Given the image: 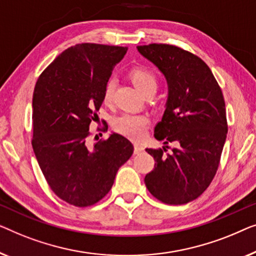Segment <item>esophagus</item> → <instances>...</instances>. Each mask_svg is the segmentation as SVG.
I'll return each instance as SVG.
<instances>
[{"mask_svg": "<svg viewBox=\"0 0 256 256\" xmlns=\"http://www.w3.org/2000/svg\"><path fill=\"white\" fill-rule=\"evenodd\" d=\"M144 150V147L139 144H134V154H140Z\"/></svg>", "mask_w": 256, "mask_h": 256, "instance_id": "obj_1", "label": "esophagus"}]
</instances>
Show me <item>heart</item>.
<instances>
[{
  "mask_svg": "<svg viewBox=\"0 0 256 256\" xmlns=\"http://www.w3.org/2000/svg\"><path fill=\"white\" fill-rule=\"evenodd\" d=\"M128 76L133 84L147 96L150 94H156L159 87V78L152 70L147 67H134L130 70ZM116 81L114 78H109L104 84L103 100L106 106H110L114 100ZM147 118L139 114H124L114 120V128L118 133L123 134L132 140H140L145 136L147 128Z\"/></svg>",
  "mask_w": 256,
  "mask_h": 256,
  "instance_id": "1",
  "label": "heart"
}]
</instances>
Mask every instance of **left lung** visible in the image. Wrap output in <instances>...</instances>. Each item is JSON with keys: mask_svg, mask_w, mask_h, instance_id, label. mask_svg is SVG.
<instances>
[{"mask_svg": "<svg viewBox=\"0 0 256 256\" xmlns=\"http://www.w3.org/2000/svg\"><path fill=\"white\" fill-rule=\"evenodd\" d=\"M138 51L168 82L166 110L154 136L178 146L172 154H164L168 146L146 148L156 164L145 176V184L162 203H189L206 190L220 162L228 134L224 96L200 56L167 44L138 46Z\"/></svg>", "mask_w": 256, "mask_h": 256, "instance_id": "1", "label": "left lung"}]
</instances>
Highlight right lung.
<instances>
[{
	"instance_id": "add662e5",
	"label": "right lung",
	"mask_w": 256,
	"mask_h": 256,
	"mask_svg": "<svg viewBox=\"0 0 256 256\" xmlns=\"http://www.w3.org/2000/svg\"><path fill=\"white\" fill-rule=\"evenodd\" d=\"M126 51L123 46L92 42L72 46L36 82L34 152L52 192L74 206H90L102 200L133 153L131 142L117 133L92 148L87 142L89 126L103 103L104 84Z\"/></svg>"
}]
</instances>
